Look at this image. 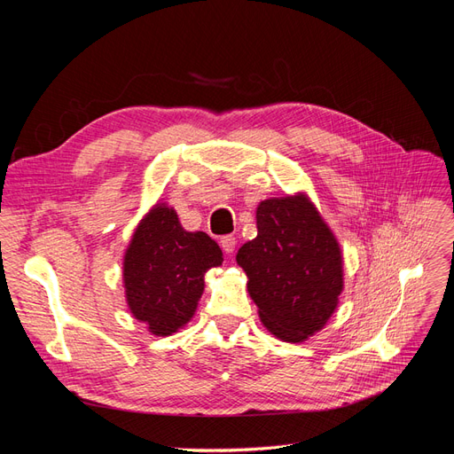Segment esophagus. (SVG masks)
Listing matches in <instances>:
<instances>
[{
  "instance_id": "esophagus-1",
  "label": "esophagus",
  "mask_w": 454,
  "mask_h": 454,
  "mask_svg": "<svg viewBox=\"0 0 454 454\" xmlns=\"http://www.w3.org/2000/svg\"><path fill=\"white\" fill-rule=\"evenodd\" d=\"M219 246H222V250L225 252V254H232L235 252V246H237V239L235 237H223L222 240H219Z\"/></svg>"
}]
</instances>
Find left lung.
<instances>
[{
	"mask_svg": "<svg viewBox=\"0 0 454 454\" xmlns=\"http://www.w3.org/2000/svg\"><path fill=\"white\" fill-rule=\"evenodd\" d=\"M257 237L237 254L259 320L286 342H303L327 324L345 286L342 252L305 193L257 206Z\"/></svg>",
	"mask_w": 454,
	"mask_h": 454,
	"instance_id": "obj_1",
	"label": "left lung"
}]
</instances>
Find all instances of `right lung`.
I'll list each match as a JSON object with an SVG mask.
<instances>
[{
    "mask_svg": "<svg viewBox=\"0 0 454 454\" xmlns=\"http://www.w3.org/2000/svg\"><path fill=\"white\" fill-rule=\"evenodd\" d=\"M223 263V254L206 232H189L168 204L157 202L142 219L122 257L127 305L147 332L168 337L197 310L204 272Z\"/></svg>",
    "mask_w": 454,
    "mask_h": 454,
    "instance_id": "right-lung-1",
    "label": "right lung"
}]
</instances>
